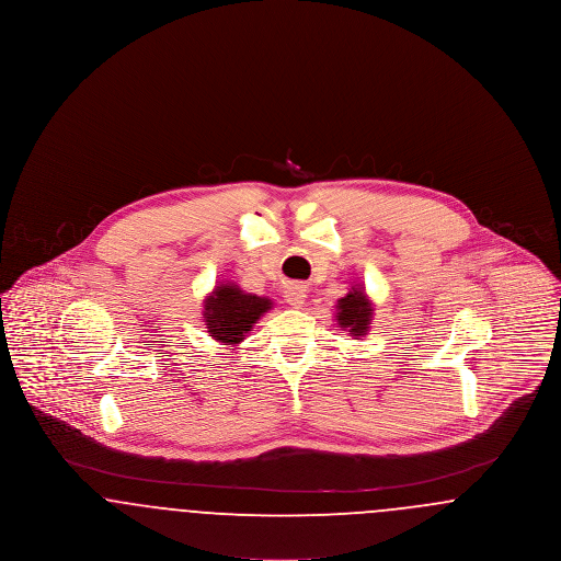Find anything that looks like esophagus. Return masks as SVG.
<instances>
[{"mask_svg":"<svg viewBox=\"0 0 561 561\" xmlns=\"http://www.w3.org/2000/svg\"><path fill=\"white\" fill-rule=\"evenodd\" d=\"M284 296H286L288 305H293L294 309H300L305 305V300H307V290L302 286H298V284H293V286L286 288Z\"/></svg>","mask_w":561,"mask_h":561,"instance_id":"1","label":"esophagus"}]
</instances>
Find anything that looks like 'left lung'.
Wrapping results in <instances>:
<instances>
[{
  "label": "left lung",
  "mask_w": 561,
  "mask_h": 561,
  "mask_svg": "<svg viewBox=\"0 0 561 561\" xmlns=\"http://www.w3.org/2000/svg\"><path fill=\"white\" fill-rule=\"evenodd\" d=\"M373 302L362 288H351V293L336 302V320L351 336H364L370 330Z\"/></svg>",
  "instance_id": "obj_1"
}]
</instances>
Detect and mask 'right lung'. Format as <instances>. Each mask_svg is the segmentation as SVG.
Here are the masks:
<instances>
[{
  "mask_svg": "<svg viewBox=\"0 0 561 561\" xmlns=\"http://www.w3.org/2000/svg\"><path fill=\"white\" fill-rule=\"evenodd\" d=\"M265 296L248 294L236 284H220L204 300V320L214 341L240 345L252 325L271 309Z\"/></svg>",
  "mask_w": 561,
  "mask_h": 561,
  "instance_id": "1",
  "label": "right lung"
}]
</instances>
